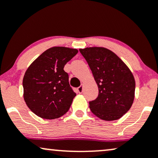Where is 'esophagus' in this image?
Returning <instances> with one entry per match:
<instances>
[{
    "mask_svg": "<svg viewBox=\"0 0 158 158\" xmlns=\"http://www.w3.org/2000/svg\"><path fill=\"white\" fill-rule=\"evenodd\" d=\"M77 90H78V92H79V94H81L83 91V87L81 85V86H79V88H77Z\"/></svg>",
    "mask_w": 158,
    "mask_h": 158,
    "instance_id": "1",
    "label": "esophagus"
}]
</instances>
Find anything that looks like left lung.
Segmentation results:
<instances>
[{"label": "left lung", "instance_id": "1", "mask_svg": "<svg viewBox=\"0 0 158 158\" xmlns=\"http://www.w3.org/2000/svg\"><path fill=\"white\" fill-rule=\"evenodd\" d=\"M79 51L89 65L99 88L97 99L89 102L90 110L104 120L119 119L133 103V74L118 56L108 49L95 47Z\"/></svg>", "mask_w": 158, "mask_h": 158}]
</instances>
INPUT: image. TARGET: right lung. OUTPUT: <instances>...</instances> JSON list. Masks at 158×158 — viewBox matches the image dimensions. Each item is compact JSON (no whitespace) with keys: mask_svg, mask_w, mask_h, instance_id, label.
<instances>
[{"mask_svg":"<svg viewBox=\"0 0 158 158\" xmlns=\"http://www.w3.org/2000/svg\"><path fill=\"white\" fill-rule=\"evenodd\" d=\"M77 49L51 48L30 64L23 79V98L28 108L43 119H57L66 114L75 92L69 84L64 65L77 54Z\"/></svg>","mask_w":158,"mask_h":158,"instance_id":"1","label":"right lung"}]
</instances>
